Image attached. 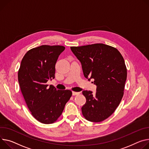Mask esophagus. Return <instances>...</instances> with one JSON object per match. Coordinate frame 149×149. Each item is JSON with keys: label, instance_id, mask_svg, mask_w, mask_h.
Here are the masks:
<instances>
[{"label": "esophagus", "instance_id": "obj_1", "mask_svg": "<svg viewBox=\"0 0 149 149\" xmlns=\"http://www.w3.org/2000/svg\"><path fill=\"white\" fill-rule=\"evenodd\" d=\"M79 92H75V91H72V95L73 96H76V95H78V94H79Z\"/></svg>", "mask_w": 149, "mask_h": 149}]
</instances>
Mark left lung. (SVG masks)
I'll use <instances>...</instances> for the list:
<instances>
[{
  "label": "left lung",
  "mask_w": 149,
  "mask_h": 149,
  "mask_svg": "<svg viewBox=\"0 0 149 149\" xmlns=\"http://www.w3.org/2000/svg\"><path fill=\"white\" fill-rule=\"evenodd\" d=\"M71 50L81 63L84 77L97 86L95 94L83 91L86 103L82 113L89 121L102 122L115 112L124 96L127 77L124 59L116 48L103 43L73 46Z\"/></svg>",
  "instance_id": "8db88e82"
}]
</instances>
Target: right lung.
Wrapping results in <instances>:
<instances>
[{
  "mask_svg": "<svg viewBox=\"0 0 149 149\" xmlns=\"http://www.w3.org/2000/svg\"><path fill=\"white\" fill-rule=\"evenodd\" d=\"M65 49L42 45L29 50L21 61L18 74L21 91L31 115L43 124L56 122L72 96L71 90L46 84L55 78V64Z\"/></svg>",
  "mask_w": 149,
  "mask_h": 149,
  "instance_id": "1",
  "label": "right lung"
}]
</instances>
